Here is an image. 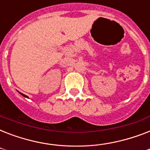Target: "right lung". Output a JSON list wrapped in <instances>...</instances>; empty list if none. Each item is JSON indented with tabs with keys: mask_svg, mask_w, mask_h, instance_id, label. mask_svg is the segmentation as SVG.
Here are the masks:
<instances>
[{
	"mask_svg": "<svg viewBox=\"0 0 150 150\" xmlns=\"http://www.w3.org/2000/svg\"><path fill=\"white\" fill-rule=\"evenodd\" d=\"M21 94H22V96H25V97H27V96H25V95H24V94H22V93H21Z\"/></svg>",
	"mask_w": 150,
	"mask_h": 150,
	"instance_id": "1",
	"label": "right lung"
}]
</instances>
